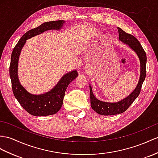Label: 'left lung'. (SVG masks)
I'll return each mask as SVG.
<instances>
[{
    "label": "left lung",
    "instance_id": "obj_1",
    "mask_svg": "<svg viewBox=\"0 0 158 158\" xmlns=\"http://www.w3.org/2000/svg\"><path fill=\"white\" fill-rule=\"evenodd\" d=\"M118 39L123 43L128 44L129 47L136 52L139 57L141 64V74L140 78L137 86L132 93L126 98L122 101L111 103L101 101L96 98L92 93V88L90 86V97L91 107L98 114L102 115H112L121 114L128 109L129 107L139 96L142 84L145 80L146 76V62H147V56L145 52L142 48L139 41L137 40L135 37L132 35L125 32L123 30L118 27Z\"/></svg>",
    "mask_w": 158,
    "mask_h": 158
}]
</instances>
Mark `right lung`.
I'll use <instances>...</instances> for the list:
<instances>
[{
	"label": "right lung",
	"instance_id": "add662e5",
	"mask_svg": "<svg viewBox=\"0 0 158 158\" xmlns=\"http://www.w3.org/2000/svg\"><path fill=\"white\" fill-rule=\"evenodd\" d=\"M64 21L45 22L36 28L28 31L22 36L15 46L11 54L9 74L15 97L27 112L33 116H47L56 114L62 106L65 92L70 83L78 76L74 70L64 75L52 90L41 95H33L26 91L19 83L17 76L18 60L21 49L26 40L49 29H60Z\"/></svg>",
	"mask_w": 158,
	"mask_h": 158
}]
</instances>
